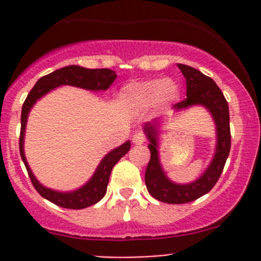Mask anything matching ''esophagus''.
<instances>
[{
	"instance_id": "1",
	"label": "esophagus",
	"mask_w": 261,
	"mask_h": 261,
	"mask_svg": "<svg viewBox=\"0 0 261 261\" xmlns=\"http://www.w3.org/2000/svg\"><path fill=\"white\" fill-rule=\"evenodd\" d=\"M145 140H146V138H145V135H144L143 133H136V134H134V136H133V143L136 144V145H141V144L145 143Z\"/></svg>"
}]
</instances>
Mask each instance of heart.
<instances>
[{
  "instance_id": "b5f03b06",
  "label": "heart",
  "mask_w": 261,
  "mask_h": 261,
  "mask_svg": "<svg viewBox=\"0 0 261 261\" xmlns=\"http://www.w3.org/2000/svg\"><path fill=\"white\" fill-rule=\"evenodd\" d=\"M180 97V88L173 80H155L135 82L121 89V98L138 109H147L156 105L159 109H167Z\"/></svg>"
}]
</instances>
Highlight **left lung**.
I'll list each match as a JSON object with an SVG mask.
<instances>
[{"mask_svg": "<svg viewBox=\"0 0 261 261\" xmlns=\"http://www.w3.org/2000/svg\"><path fill=\"white\" fill-rule=\"evenodd\" d=\"M187 83V98L173 106L175 111L186 107L202 105L211 112L217 131V145L211 164L197 180L189 184H177L168 179L159 162L158 134L160 122L158 118L144 125L147 140L150 141V160L145 172V184L149 193L164 203L181 204L196 201L215 187L222 173L231 147L230 114L225 96L212 78L199 70L184 64H178Z\"/></svg>", "mask_w": 261, "mask_h": 261, "instance_id": "left-lung-1", "label": "left lung"}]
</instances>
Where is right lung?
I'll use <instances>...</instances> for the list:
<instances>
[{
    "instance_id": "right-lung-1",
    "label": "right lung",
    "mask_w": 261,
    "mask_h": 261,
    "mask_svg": "<svg viewBox=\"0 0 261 261\" xmlns=\"http://www.w3.org/2000/svg\"><path fill=\"white\" fill-rule=\"evenodd\" d=\"M116 73L114 70L107 69H87V68L80 67V65H68V67L60 68V69L54 70L50 74L44 75L35 83L30 93L26 97L25 102L21 110V131H20V141H18V147H20V155L25 164L26 170L29 173L31 183L34 188L38 191L41 197L57 204V206L63 207V208L69 210H82L86 207L92 206L103 198L106 194L107 186H109L110 174H111L112 168L115 167L116 163L121 159L127 151L130 150V141H126L121 146L110 151L106 156L99 163L98 168L94 172L93 177L91 178L83 187L73 192H57L53 189L46 188L41 186L38 179L34 177L28 162H26L25 152H23V138H25V128L26 121H28V115L30 112L31 107L34 106L36 101L44 94H46L51 89L57 88L59 86H74L80 88L89 89V91H106L116 80Z\"/></svg>"
}]
</instances>
